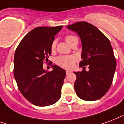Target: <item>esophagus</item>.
<instances>
[{
	"mask_svg": "<svg viewBox=\"0 0 124 124\" xmlns=\"http://www.w3.org/2000/svg\"><path fill=\"white\" fill-rule=\"evenodd\" d=\"M71 72L70 70H66V73H67V74H69V73H70Z\"/></svg>",
	"mask_w": 124,
	"mask_h": 124,
	"instance_id": "1",
	"label": "esophagus"
}]
</instances>
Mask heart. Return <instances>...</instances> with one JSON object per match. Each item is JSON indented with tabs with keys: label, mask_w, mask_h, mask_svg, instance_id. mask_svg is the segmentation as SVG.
<instances>
[{
	"label": "heart",
	"mask_w": 124,
	"mask_h": 124,
	"mask_svg": "<svg viewBox=\"0 0 124 124\" xmlns=\"http://www.w3.org/2000/svg\"><path fill=\"white\" fill-rule=\"evenodd\" d=\"M77 37L73 35H67L65 37V39L66 42L68 44L70 43L71 41L74 39H76ZM55 48V41H53L50 46V48L52 50H54ZM75 61L74 57L72 56H64V55H60L56 57L55 59V63L57 65L61 66V67L65 68V69H70L72 67Z\"/></svg>",
	"instance_id": "heart-1"
}]
</instances>
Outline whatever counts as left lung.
<instances>
[{
    "label": "left lung",
    "mask_w": 124,
    "mask_h": 124,
    "mask_svg": "<svg viewBox=\"0 0 124 124\" xmlns=\"http://www.w3.org/2000/svg\"><path fill=\"white\" fill-rule=\"evenodd\" d=\"M67 28L80 37L82 61L79 66L88 65L89 68L88 71L74 72L76 94L85 101L99 100L111 87L116 67L111 43L101 31L87 22H78Z\"/></svg>",
    "instance_id": "1"
}]
</instances>
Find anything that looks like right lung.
I'll return each instance as SVG.
<instances>
[{"label": "right lung", "instance_id": "obj_1", "mask_svg": "<svg viewBox=\"0 0 124 124\" xmlns=\"http://www.w3.org/2000/svg\"><path fill=\"white\" fill-rule=\"evenodd\" d=\"M62 28H35L24 37L15 50L13 74L19 90L37 106L52 105L61 98L66 71L54 65L53 70L46 72L43 66L48 61L52 43Z\"/></svg>", "mask_w": 124, "mask_h": 124}]
</instances>
